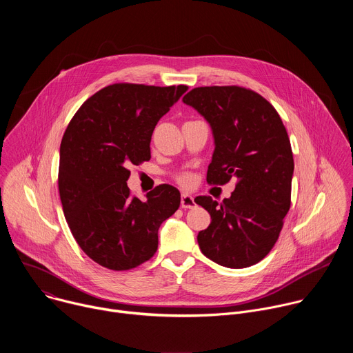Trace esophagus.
I'll list each match as a JSON object with an SVG mask.
<instances>
[{
    "mask_svg": "<svg viewBox=\"0 0 353 353\" xmlns=\"http://www.w3.org/2000/svg\"><path fill=\"white\" fill-rule=\"evenodd\" d=\"M180 205L181 208L184 210H190V208H194L195 207V201H194V196L187 194V192H183L181 194V201H180Z\"/></svg>",
    "mask_w": 353,
    "mask_h": 353,
    "instance_id": "obj_1",
    "label": "esophagus"
}]
</instances>
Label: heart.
<instances>
[{
    "label": "heart",
    "mask_w": 353,
    "mask_h": 353,
    "mask_svg": "<svg viewBox=\"0 0 353 353\" xmlns=\"http://www.w3.org/2000/svg\"><path fill=\"white\" fill-rule=\"evenodd\" d=\"M179 181H180L181 184L187 185V184H190V176H187V174H183V176H180V177H179Z\"/></svg>",
    "instance_id": "obj_1"
}]
</instances>
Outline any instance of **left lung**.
I'll use <instances>...</instances> for the list:
<instances>
[{
    "label": "left lung",
    "mask_w": 353,
    "mask_h": 353,
    "mask_svg": "<svg viewBox=\"0 0 353 353\" xmlns=\"http://www.w3.org/2000/svg\"><path fill=\"white\" fill-rule=\"evenodd\" d=\"M183 102L211 125L215 139L207 181L234 191L221 204L210 195L195 203L211 215L196 236L203 254L228 268L261 261L276 243L290 208L293 154L286 128L261 94L241 86H201Z\"/></svg>",
    "instance_id": "8db88e82"
}]
</instances>
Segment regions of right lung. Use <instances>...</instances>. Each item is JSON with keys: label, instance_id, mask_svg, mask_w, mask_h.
Listing matches in <instances>:
<instances>
[{"label": "right lung", "instance_id": "1", "mask_svg": "<svg viewBox=\"0 0 353 353\" xmlns=\"http://www.w3.org/2000/svg\"><path fill=\"white\" fill-rule=\"evenodd\" d=\"M185 85L113 83L96 92L70 121L60 146L59 190L71 233L99 265L127 271L158 250V230L180 205L162 184L141 201L130 194V165L150 159V137Z\"/></svg>", "mask_w": 353, "mask_h": 353}]
</instances>
